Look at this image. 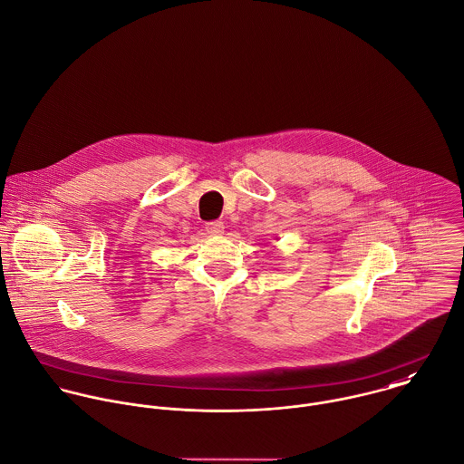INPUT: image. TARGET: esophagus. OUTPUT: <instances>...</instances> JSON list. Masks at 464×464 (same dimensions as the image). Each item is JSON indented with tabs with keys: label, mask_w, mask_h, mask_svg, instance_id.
Returning <instances> with one entry per match:
<instances>
[{
	"label": "esophagus",
	"mask_w": 464,
	"mask_h": 464,
	"mask_svg": "<svg viewBox=\"0 0 464 464\" xmlns=\"http://www.w3.org/2000/svg\"><path fill=\"white\" fill-rule=\"evenodd\" d=\"M205 230L210 236H223L225 234V225L221 221H212V223H207Z\"/></svg>",
	"instance_id": "esophagus-1"
}]
</instances>
